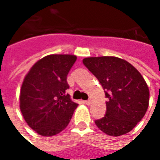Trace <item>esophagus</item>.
<instances>
[{
    "label": "esophagus",
    "instance_id": "1",
    "mask_svg": "<svg viewBox=\"0 0 160 160\" xmlns=\"http://www.w3.org/2000/svg\"><path fill=\"white\" fill-rule=\"evenodd\" d=\"M85 103L87 104L88 106L91 105V103H92V99H91V98H90V99H88V100H86V101H85Z\"/></svg>",
    "mask_w": 160,
    "mask_h": 160
}]
</instances>
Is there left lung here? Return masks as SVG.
<instances>
[{
	"instance_id": "left-lung-1",
	"label": "left lung",
	"mask_w": 160,
	"mask_h": 160,
	"mask_svg": "<svg viewBox=\"0 0 160 160\" xmlns=\"http://www.w3.org/2000/svg\"><path fill=\"white\" fill-rule=\"evenodd\" d=\"M83 64L98 79L108 99L107 112L96 119V126L114 137L129 132L142 119L149 106V89L140 72L118 57H88Z\"/></svg>"
}]
</instances>
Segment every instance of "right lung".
<instances>
[{
  "mask_svg": "<svg viewBox=\"0 0 160 160\" xmlns=\"http://www.w3.org/2000/svg\"><path fill=\"white\" fill-rule=\"evenodd\" d=\"M76 59L71 54L45 56L23 80L20 108L28 125L41 136H53L64 130L78 107L66 93L69 88L67 76Z\"/></svg>",
  "mask_w": 160,
  "mask_h": 160,
  "instance_id": "right-lung-1",
  "label": "right lung"
}]
</instances>
